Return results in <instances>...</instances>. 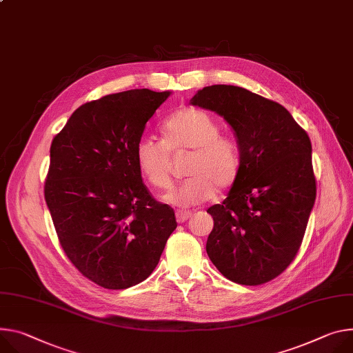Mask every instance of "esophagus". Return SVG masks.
Instances as JSON below:
<instances>
[{"mask_svg":"<svg viewBox=\"0 0 353 353\" xmlns=\"http://www.w3.org/2000/svg\"><path fill=\"white\" fill-rule=\"evenodd\" d=\"M190 216H191V212H190V211H183V210H177V211H176V219H177V222H184V221H187Z\"/></svg>","mask_w":353,"mask_h":353,"instance_id":"1","label":"esophagus"}]
</instances>
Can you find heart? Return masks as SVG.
Listing matches in <instances>:
<instances>
[{
    "instance_id": "obj_1",
    "label": "heart",
    "mask_w": 353,
    "mask_h": 353,
    "mask_svg": "<svg viewBox=\"0 0 353 353\" xmlns=\"http://www.w3.org/2000/svg\"><path fill=\"white\" fill-rule=\"evenodd\" d=\"M162 142L143 137L135 148V162L142 177L156 188L170 185V153L191 152L185 174L177 188L162 196L165 203L180 208L203 204L216 190L231 187L241 169L236 142L222 135L218 121L197 108H184L170 115L160 128Z\"/></svg>"
}]
</instances>
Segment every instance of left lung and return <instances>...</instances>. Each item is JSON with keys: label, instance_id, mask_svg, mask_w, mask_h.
Masks as SVG:
<instances>
[{"label": "left lung", "instance_id": "1", "mask_svg": "<svg viewBox=\"0 0 353 353\" xmlns=\"http://www.w3.org/2000/svg\"><path fill=\"white\" fill-rule=\"evenodd\" d=\"M190 104L225 119L241 153L228 197L207 210L208 258L231 281L266 283L296 258L315 203L310 138L283 105L242 87L208 85Z\"/></svg>", "mask_w": 353, "mask_h": 353}]
</instances>
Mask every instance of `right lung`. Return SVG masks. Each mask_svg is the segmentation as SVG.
<instances>
[{
  "instance_id": "right-lung-1",
  "label": "right lung",
  "mask_w": 353,
  "mask_h": 353,
  "mask_svg": "<svg viewBox=\"0 0 353 353\" xmlns=\"http://www.w3.org/2000/svg\"><path fill=\"white\" fill-rule=\"evenodd\" d=\"M172 91L128 90L79 107L50 146L45 200L79 272L110 290L150 276L176 230L142 181L135 148Z\"/></svg>"
}]
</instances>
